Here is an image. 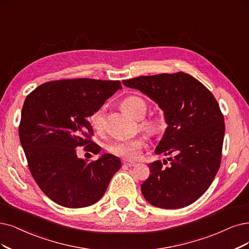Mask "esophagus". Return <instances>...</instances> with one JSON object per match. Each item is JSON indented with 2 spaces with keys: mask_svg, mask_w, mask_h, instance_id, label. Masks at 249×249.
Segmentation results:
<instances>
[{
  "mask_svg": "<svg viewBox=\"0 0 249 249\" xmlns=\"http://www.w3.org/2000/svg\"><path fill=\"white\" fill-rule=\"evenodd\" d=\"M123 164H124V166H127V167H132V166H135V165H136L135 162L128 161V160H124Z\"/></svg>",
  "mask_w": 249,
  "mask_h": 249,
  "instance_id": "34e87169",
  "label": "esophagus"
}]
</instances>
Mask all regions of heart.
I'll return each mask as SVG.
<instances>
[{
  "label": "heart",
  "mask_w": 249,
  "mask_h": 249,
  "mask_svg": "<svg viewBox=\"0 0 249 249\" xmlns=\"http://www.w3.org/2000/svg\"><path fill=\"white\" fill-rule=\"evenodd\" d=\"M122 108L127 114L134 119L141 120L144 117L146 112V105L144 101L137 96H129L122 101ZM104 108H98L89 117V122L95 130H100L103 127ZM157 122L154 120H145L141 123L142 129L153 132L157 128ZM146 141L143 136H137L134 139L126 141H117L107 144V151L119 157L126 159H136L141 155V150L145 145Z\"/></svg>",
  "instance_id": "1"
}]
</instances>
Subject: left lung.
Wrapping results in <instances>:
<instances>
[{
    "instance_id": "8db88e82",
    "label": "left lung",
    "mask_w": 249,
    "mask_h": 249,
    "mask_svg": "<svg viewBox=\"0 0 249 249\" xmlns=\"http://www.w3.org/2000/svg\"><path fill=\"white\" fill-rule=\"evenodd\" d=\"M163 110L166 129L155 154L172 156L170 166L149 164L150 177L141 186L150 204L178 209L194 203L215 178L222 159L224 116L213 93L182 71L124 80Z\"/></svg>"
}]
</instances>
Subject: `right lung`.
Returning a JSON list of instances; mask_svg holds the SVG:
<instances>
[{
    "instance_id": "obj_1",
    "label": "right lung",
    "mask_w": 249,
    "mask_h": 249,
    "mask_svg": "<svg viewBox=\"0 0 249 249\" xmlns=\"http://www.w3.org/2000/svg\"><path fill=\"white\" fill-rule=\"evenodd\" d=\"M119 89L120 81L73 79L45 83L26 96L19 140L34 179L55 203L69 208L96 203L121 168L117 156L106 153L89 162L75 150L86 144L93 154L100 152L86 140L93 134L87 118Z\"/></svg>"
}]
</instances>
